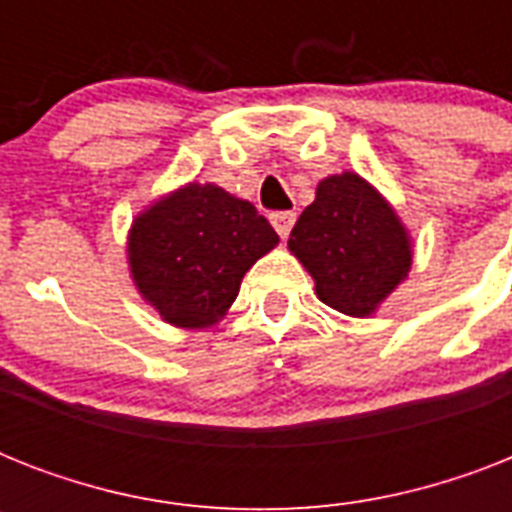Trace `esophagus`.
<instances>
[{
    "instance_id": "1",
    "label": "esophagus",
    "mask_w": 512,
    "mask_h": 512,
    "mask_svg": "<svg viewBox=\"0 0 512 512\" xmlns=\"http://www.w3.org/2000/svg\"><path fill=\"white\" fill-rule=\"evenodd\" d=\"M295 220H297L295 212H273L271 215L273 228H276V233H279L281 239H287L289 231H292V225H295Z\"/></svg>"
}]
</instances>
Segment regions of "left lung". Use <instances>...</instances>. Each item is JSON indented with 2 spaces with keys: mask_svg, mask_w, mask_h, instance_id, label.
<instances>
[{
  "mask_svg": "<svg viewBox=\"0 0 512 512\" xmlns=\"http://www.w3.org/2000/svg\"><path fill=\"white\" fill-rule=\"evenodd\" d=\"M289 249L316 281L321 303L345 316H369L412 265L396 212L353 172L321 180L289 233Z\"/></svg>",
  "mask_w": 512,
  "mask_h": 512,
  "instance_id": "left-lung-1",
  "label": "left lung"
}]
</instances>
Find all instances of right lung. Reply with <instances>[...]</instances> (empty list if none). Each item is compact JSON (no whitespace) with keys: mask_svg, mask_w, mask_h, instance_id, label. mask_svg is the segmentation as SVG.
I'll return each instance as SVG.
<instances>
[{"mask_svg":"<svg viewBox=\"0 0 512 512\" xmlns=\"http://www.w3.org/2000/svg\"><path fill=\"white\" fill-rule=\"evenodd\" d=\"M279 236L249 201L191 183L135 220L130 268L140 295L177 327H209L236 300L244 273Z\"/></svg>","mask_w":512,"mask_h":512,"instance_id":"add662e5","label":"right lung"}]
</instances>
